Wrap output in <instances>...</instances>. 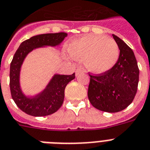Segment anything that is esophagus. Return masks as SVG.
<instances>
[{
  "mask_svg": "<svg viewBox=\"0 0 150 150\" xmlns=\"http://www.w3.org/2000/svg\"><path fill=\"white\" fill-rule=\"evenodd\" d=\"M83 72H84V70H83L81 68H79V69H76V71H75V75H76V76H78V75L82 74Z\"/></svg>",
  "mask_w": 150,
  "mask_h": 150,
  "instance_id": "34e87169",
  "label": "esophagus"
}]
</instances>
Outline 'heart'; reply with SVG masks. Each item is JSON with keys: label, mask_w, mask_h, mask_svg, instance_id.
<instances>
[{"label": "heart", "mask_w": 150, "mask_h": 150, "mask_svg": "<svg viewBox=\"0 0 150 150\" xmlns=\"http://www.w3.org/2000/svg\"><path fill=\"white\" fill-rule=\"evenodd\" d=\"M67 50L74 59H85V68L95 75L111 70L120 56L117 42L101 35H86L73 40L68 45Z\"/></svg>", "instance_id": "b5f03b06"}]
</instances>
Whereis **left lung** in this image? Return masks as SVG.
<instances>
[{
	"label": "left lung",
	"mask_w": 150,
	"mask_h": 150,
	"mask_svg": "<svg viewBox=\"0 0 150 150\" xmlns=\"http://www.w3.org/2000/svg\"><path fill=\"white\" fill-rule=\"evenodd\" d=\"M120 56L108 72L91 75L88 97L92 106L108 113L121 111L133 102L139 82V69L133 50L116 35Z\"/></svg>",
	"instance_id": "1"
}]
</instances>
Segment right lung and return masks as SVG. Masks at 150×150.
Masks as SVG:
<instances>
[{
	"label": "right lung",
	"mask_w": 150,
	"mask_h": 150,
	"mask_svg": "<svg viewBox=\"0 0 150 150\" xmlns=\"http://www.w3.org/2000/svg\"><path fill=\"white\" fill-rule=\"evenodd\" d=\"M66 36L65 33L36 35L23 42L15 52L10 67L11 96L17 107L29 115L43 117L57 111L63 103L65 87L75 76V73L71 75L55 74L42 91L33 96L26 95L21 85V71L23 62L33 50L60 46Z\"/></svg>",
	"instance_id": "1"
}]
</instances>
